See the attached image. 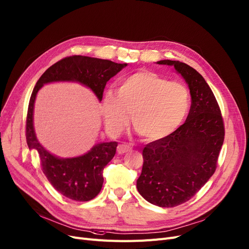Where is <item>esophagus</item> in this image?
Masks as SVG:
<instances>
[{"instance_id":"obj_1","label":"esophagus","mask_w":249,"mask_h":249,"mask_svg":"<svg viewBox=\"0 0 249 249\" xmlns=\"http://www.w3.org/2000/svg\"><path fill=\"white\" fill-rule=\"evenodd\" d=\"M131 150V146L129 144L126 143H122V144H119L117 147V151L119 154H125L128 153V151Z\"/></svg>"}]
</instances>
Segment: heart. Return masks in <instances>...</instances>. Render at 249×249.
I'll use <instances>...</instances> for the list:
<instances>
[{
  "mask_svg": "<svg viewBox=\"0 0 249 249\" xmlns=\"http://www.w3.org/2000/svg\"><path fill=\"white\" fill-rule=\"evenodd\" d=\"M189 109V92L184 85L170 82L151 71H139L124 78L118 91L104 93L102 113L107 130L120 133L133 123L150 142L160 140L176 131Z\"/></svg>",
  "mask_w": 249,
  "mask_h": 249,
  "instance_id": "1",
  "label": "heart"
}]
</instances>
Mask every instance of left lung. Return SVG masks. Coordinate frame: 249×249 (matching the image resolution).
I'll return each instance as SVG.
<instances>
[{
    "label": "left lung",
    "mask_w": 249,
    "mask_h": 249,
    "mask_svg": "<svg viewBox=\"0 0 249 249\" xmlns=\"http://www.w3.org/2000/svg\"><path fill=\"white\" fill-rule=\"evenodd\" d=\"M188 85L191 107L186 121L169 136L146 144L136 187L145 200L173 208L189 200L213 176L224 142V123L209 84L189 65L161 60Z\"/></svg>",
    "instance_id": "left-lung-1"
}]
</instances>
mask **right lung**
<instances>
[{
  "instance_id": "1",
  "label": "right lung",
  "mask_w": 249,
  "mask_h": 249,
  "mask_svg": "<svg viewBox=\"0 0 249 249\" xmlns=\"http://www.w3.org/2000/svg\"><path fill=\"white\" fill-rule=\"evenodd\" d=\"M126 66V63L118 64L86 56L67 57L41 75L31 93L26 120L27 145L29 149L37 150L42 172L52 186L72 200L89 201L100 193L104 168L114 158L118 142L96 143L88 153L74 158H60L51 154L40 144L35 130L34 111L37 92L45 84L76 82L89 89L101 102L107 82Z\"/></svg>"
}]
</instances>
